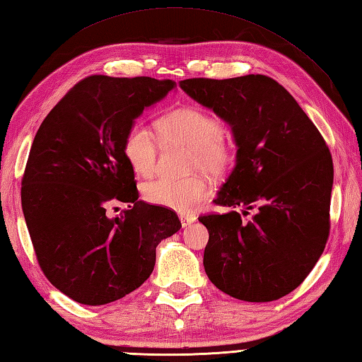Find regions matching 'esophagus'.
<instances>
[{"instance_id": "esophagus-1", "label": "esophagus", "mask_w": 362, "mask_h": 362, "mask_svg": "<svg viewBox=\"0 0 362 362\" xmlns=\"http://www.w3.org/2000/svg\"><path fill=\"white\" fill-rule=\"evenodd\" d=\"M179 218H180V222H182V227H188L196 221V216H188V214H187V216H185V214H180Z\"/></svg>"}]
</instances>
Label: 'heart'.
<instances>
[{
	"label": "heart",
	"mask_w": 362,
	"mask_h": 362,
	"mask_svg": "<svg viewBox=\"0 0 362 362\" xmlns=\"http://www.w3.org/2000/svg\"><path fill=\"white\" fill-rule=\"evenodd\" d=\"M158 135L163 141L189 146L194 152L193 168H201L209 174H222L233 161L232 144L222 136L224 126L202 109L187 107L168 113L158 121ZM122 151L136 174H152L157 158V138L148 126L143 122L130 126ZM209 193L210 187L202 177H189L185 180L157 179L143 185L146 202L183 214L197 210Z\"/></svg>",
	"instance_id": "b5f03b06"
}]
</instances>
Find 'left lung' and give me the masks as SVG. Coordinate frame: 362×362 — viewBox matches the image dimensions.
Segmentation results:
<instances>
[{
  "instance_id": "8db88e82",
  "label": "left lung",
  "mask_w": 362,
  "mask_h": 362,
  "mask_svg": "<svg viewBox=\"0 0 362 362\" xmlns=\"http://www.w3.org/2000/svg\"><path fill=\"white\" fill-rule=\"evenodd\" d=\"M180 88L232 129L235 168L199 221L210 233V281L244 302H272L316 266L329 233L333 160L317 127L279 82L263 74L185 79ZM254 210L249 221L235 211Z\"/></svg>"
}]
</instances>
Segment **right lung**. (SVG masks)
<instances>
[{
    "label": "right lung",
    "instance_id": "right-lung-1",
    "mask_svg": "<svg viewBox=\"0 0 362 362\" xmlns=\"http://www.w3.org/2000/svg\"><path fill=\"white\" fill-rule=\"evenodd\" d=\"M175 88L171 79L90 76L38 127L21 182L35 255L54 286L98 306L140 288L156 249L182 224L165 206L138 201L122 143L143 110ZM124 202L117 218L108 206Z\"/></svg>",
    "mask_w": 362,
    "mask_h": 362
}]
</instances>
